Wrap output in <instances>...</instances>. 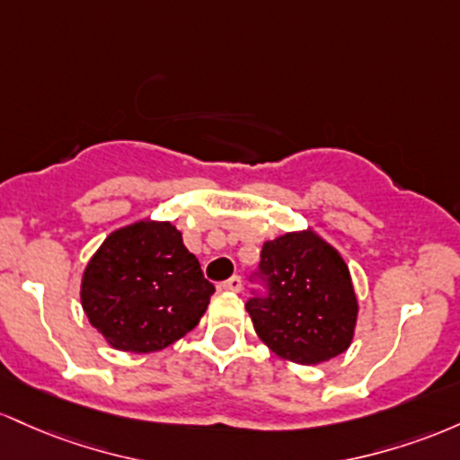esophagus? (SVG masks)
<instances>
[{"label": "esophagus", "mask_w": 460, "mask_h": 460, "mask_svg": "<svg viewBox=\"0 0 460 460\" xmlns=\"http://www.w3.org/2000/svg\"><path fill=\"white\" fill-rule=\"evenodd\" d=\"M241 287H243V282H241L239 276H232V278H228V280L221 282V285H219L221 291H228V293H239Z\"/></svg>", "instance_id": "obj_1"}]
</instances>
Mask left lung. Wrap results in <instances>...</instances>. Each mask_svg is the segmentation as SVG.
Wrapping results in <instances>:
<instances>
[{
	"label": "left lung",
	"mask_w": 460,
	"mask_h": 460,
	"mask_svg": "<svg viewBox=\"0 0 460 460\" xmlns=\"http://www.w3.org/2000/svg\"><path fill=\"white\" fill-rule=\"evenodd\" d=\"M270 296L245 304L256 334L288 363L322 365L352 345L358 299L341 252L313 228L265 241Z\"/></svg>",
	"instance_id": "obj_1"
}]
</instances>
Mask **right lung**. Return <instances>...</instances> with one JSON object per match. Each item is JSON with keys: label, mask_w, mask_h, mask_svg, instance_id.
Returning a JSON list of instances; mask_svg holds the SVG:
<instances>
[{"label": "right lung", "mask_w": 460, "mask_h": 460, "mask_svg": "<svg viewBox=\"0 0 460 460\" xmlns=\"http://www.w3.org/2000/svg\"><path fill=\"white\" fill-rule=\"evenodd\" d=\"M215 287L172 221L141 219L112 230L86 262L82 311L112 349L161 352L190 332Z\"/></svg>", "instance_id": "1"}]
</instances>
